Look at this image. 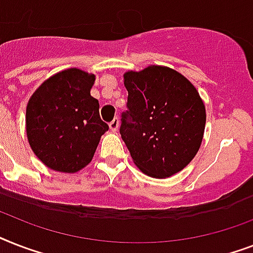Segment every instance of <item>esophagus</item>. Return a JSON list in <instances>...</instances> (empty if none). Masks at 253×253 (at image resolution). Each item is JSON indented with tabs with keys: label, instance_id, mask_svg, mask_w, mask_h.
Masks as SVG:
<instances>
[{
	"label": "esophagus",
	"instance_id": "obj_1",
	"mask_svg": "<svg viewBox=\"0 0 253 253\" xmlns=\"http://www.w3.org/2000/svg\"><path fill=\"white\" fill-rule=\"evenodd\" d=\"M109 127H110L111 131H117L118 130L119 127V119L118 118H114L113 121H111L110 123H109Z\"/></svg>",
	"mask_w": 253,
	"mask_h": 253
}]
</instances>
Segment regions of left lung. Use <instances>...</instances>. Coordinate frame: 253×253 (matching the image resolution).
Masks as SVG:
<instances>
[{"label": "left lung", "mask_w": 253, "mask_h": 253, "mask_svg": "<svg viewBox=\"0 0 253 253\" xmlns=\"http://www.w3.org/2000/svg\"><path fill=\"white\" fill-rule=\"evenodd\" d=\"M123 77L128 97L119 132L135 166L156 178L176 174L200 150L204 101L186 77L168 67L150 65Z\"/></svg>", "instance_id": "8db88e82"}]
</instances>
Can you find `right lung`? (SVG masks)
<instances>
[{"label":"right lung","mask_w":253,"mask_h":253,"mask_svg":"<svg viewBox=\"0 0 253 253\" xmlns=\"http://www.w3.org/2000/svg\"><path fill=\"white\" fill-rule=\"evenodd\" d=\"M95 76L69 68L45 80L29 99L26 134L38 159L48 168L79 172L91 162L109 126L90 95Z\"/></svg>","instance_id":"1"}]
</instances>
